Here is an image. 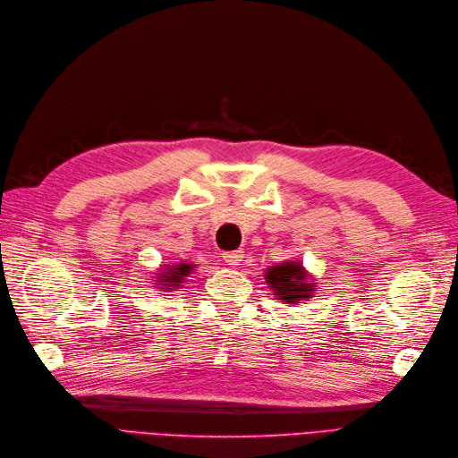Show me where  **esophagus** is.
<instances>
[{"instance_id": "34e87169", "label": "esophagus", "mask_w": 458, "mask_h": 458, "mask_svg": "<svg viewBox=\"0 0 458 458\" xmlns=\"http://www.w3.org/2000/svg\"><path fill=\"white\" fill-rule=\"evenodd\" d=\"M222 259L226 261L228 266L236 267V266H240V264H242V261H244V251H242V250H234V251H224V254H222Z\"/></svg>"}]
</instances>
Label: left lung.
Instances as JSON below:
<instances>
[{
	"label": "left lung",
	"instance_id": "obj_1",
	"mask_svg": "<svg viewBox=\"0 0 458 458\" xmlns=\"http://www.w3.org/2000/svg\"><path fill=\"white\" fill-rule=\"evenodd\" d=\"M266 279L284 303H297L301 299H309L315 291L313 284H307L305 269L293 261L269 267Z\"/></svg>",
	"mask_w": 458,
	"mask_h": 458
}]
</instances>
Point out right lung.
<instances>
[{"mask_svg":"<svg viewBox=\"0 0 458 458\" xmlns=\"http://www.w3.org/2000/svg\"><path fill=\"white\" fill-rule=\"evenodd\" d=\"M191 266L189 264H179V266H171L167 271H163L161 281H165V285L174 287L177 284H182V277H187L191 274Z\"/></svg>","mask_w":458,"mask_h":458,"instance_id":"add662e5","label":"right lung"}]
</instances>
